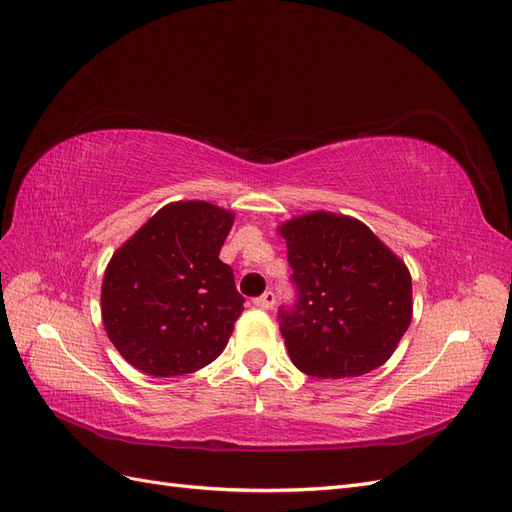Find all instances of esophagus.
<instances>
[{
    "mask_svg": "<svg viewBox=\"0 0 512 512\" xmlns=\"http://www.w3.org/2000/svg\"><path fill=\"white\" fill-rule=\"evenodd\" d=\"M274 302H276V298H274L272 291H266V294H261L259 298L253 300V304L257 306V309H261V311H270L272 306H274Z\"/></svg>",
    "mask_w": 512,
    "mask_h": 512,
    "instance_id": "esophagus-1",
    "label": "esophagus"
}]
</instances>
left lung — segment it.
<instances>
[{"mask_svg":"<svg viewBox=\"0 0 512 512\" xmlns=\"http://www.w3.org/2000/svg\"><path fill=\"white\" fill-rule=\"evenodd\" d=\"M279 233L298 289L294 309L279 313L291 362L321 379L382 367L412 321L407 266L367 225L345 214H302Z\"/></svg>","mask_w":512,"mask_h":512,"instance_id":"left-lung-1","label":"left lung"}]
</instances>
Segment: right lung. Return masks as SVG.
<instances>
[{
	"mask_svg": "<svg viewBox=\"0 0 512 512\" xmlns=\"http://www.w3.org/2000/svg\"><path fill=\"white\" fill-rule=\"evenodd\" d=\"M233 218L208 201H173L113 253L102 324L135 369L173 377L221 356L244 311L233 270L218 259Z\"/></svg>",
	"mask_w": 512,
	"mask_h": 512,
	"instance_id": "add662e5",
	"label": "right lung"
}]
</instances>
